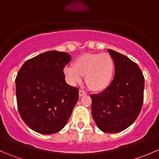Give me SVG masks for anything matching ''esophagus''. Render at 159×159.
I'll list each match as a JSON object with an SVG mask.
<instances>
[{"label":"esophagus","instance_id":"34e87169","mask_svg":"<svg viewBox=\"0 0 159 159\" xmlns=\"http://www.w3.org/2000/svg\"><path fill=\"white\" fill-rule=\"evenodd\" d=\"M86 95V92L83 90H79V96H83V95Z\"/></svg>","mask_w":159,"mask_h":159}]
</instances>
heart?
<instances>
[{
    "instance_id": "heart-1",
    "label": "heart",
    "mask_w": 159,
    "mask_h": 159,
    "mask_svg": "<svg viewBox=\"0 0 159 159\" xmlns=\"http://www.w3.org/2000/svg\"><path fill=\"white\" fill-rule=\"evenodd\" d=\"M114 70V61L108 53H84L74 61L73 67H64V75L71 85L81 83L84 76L88 87L99 92L110 84Z\"/></svg>"
}]
</instances>
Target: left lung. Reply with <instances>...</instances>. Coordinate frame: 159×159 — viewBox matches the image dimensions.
<instances>
[{"instance_id": "8db88e82", "label": "left lung", "mask_w": 159, "mask_h": 159, "mask_svg": "<svg viewBox=\"0 0 159 159\" xmlns=\"http://www.w3.org/2000/svg\"><path fill=\"white\" fill-rule=\"evenodd\" d=\"M115 64L111 84L91 95L92 117L105 133H118L130 127L141 110L144 78L138 64L127 57L108 49Z\"/></svg>"}]
</instances>
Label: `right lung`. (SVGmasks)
Instances as JSON below:
<instances>
[{"mask_svg": "<svg viewBox=\"0 0 159 159\" xmlns=\"http://www.w3.org/2000/svg\"><path fill=\"white\" fill-rule=\"evenodd\" d=\"M65 52L50 50L26 61L16 78L18 112L37 133L62 130L78 100V89L67 84L64 68L71 60Z\"/></svg>", "mask_w": 159, "mask_h": 159, "instance_id": "obj_1", "label": "right lung"}]
</instances>
